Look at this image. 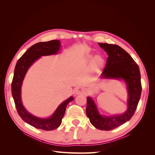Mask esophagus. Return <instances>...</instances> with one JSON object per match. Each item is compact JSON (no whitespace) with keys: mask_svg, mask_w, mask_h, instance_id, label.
<instances>
[{"mask_svg":"<svg viewBox=\"0 0 155 155\" xmlns=\"http://www.w3.org/2000/svg\"><path fill=\"white\" fill-rule=\"evenodd\" d=\"M85 93V88L83 87H78L75 89V94L76 95L84 94Z\"/></svg>","mask_w":155,"mask_h":155,"instance_id":"esophagus-1","label":"esophagus"}]
</instances>
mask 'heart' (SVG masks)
<instances>
[{"instance_id":"obj_1","label":"heart","mask_w":155,"mask_h":155,"mask_svg":"<svg viewBox=\"0 0 155 155\" xmlns=\"http://www.w3.org/2000/svg\"><path fill=\"white\" fill-rule=\"evenodd\" d=\"M87 59L88 61L90 63L94 62V65L96 67H100L103 64V63H104V59L99 55H97L96 57L93 55H88Z\"/></svg>"}]
</instances>
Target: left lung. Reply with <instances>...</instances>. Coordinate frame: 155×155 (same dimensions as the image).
<instances>
[{
	"mask_svg": "<svg viewBox=\"0 0 155 155\" xmlns=\"http://www.w3.org/2000/svg\"><path fill=\"white\" fill-rule=\"evenodd\" d=\"M98 44L108 55L101 79L123 80L127 89V109L121 114H101L95 101L91 97H87L86 113L92 125L100 130H110L124 124L134 115L141 96V76L138 64L120 46L108 43Z\"/></svg>",
	"mask_w": 155,
	"mask_h": 155,
	"instance_id": "obj_1",
	"label": "left lung"
}]
</instances>
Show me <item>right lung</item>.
<instances>
[{
    "label": "right lung",
    "mask_w": 155,
    "mask_h": 155,
    "mask_svg": "<svg viewBox=\"0 0 155 155\" xmlns=\"http://www.w3.org/2000/svg\"><path fill=\"white\" fill-rule=\"evenodd\" d=\"M61 46V45L59 40L41 42L35 44L28 49L18 60L14 70L12 93L17 112L26 123L37 129L51 130L59 127L61 124L67 105L74 100L73 96H70L58 107L52 115L46 118H39L30 113L25 109L22 102L21 87L28 70L41 56L58 54Z\"/></svg>",
    "instance_id": "1"
}]
</instances>
